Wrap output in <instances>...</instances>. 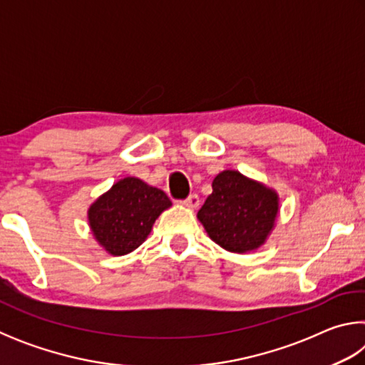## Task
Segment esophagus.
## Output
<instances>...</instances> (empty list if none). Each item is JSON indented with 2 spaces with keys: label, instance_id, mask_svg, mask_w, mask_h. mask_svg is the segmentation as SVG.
<instances>
[{
  "label": "esophagus",
  "instance_id": "34e87169",
  "mask_svg": "<svg viewBox=\"0 0 365 365\" xmlns=\"http://www.w3.org/2000/svg\"><path fill=\"white\" fill-rule=\"evenodd\" d=\"M183 205L187 206V207H191V209H196L197 206H200V196H197L196 193H193V195H190L187 200L183 201Z\"/></svg>",
  "mask_w": 365,
  "mask_h": 365
}]
</instances>
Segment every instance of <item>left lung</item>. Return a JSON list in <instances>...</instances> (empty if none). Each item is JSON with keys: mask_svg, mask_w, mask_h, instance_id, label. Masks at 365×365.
Instances as JSON below:
<instances>
[{"mask_svg": "<svg viewBox=\"0 0 365 365\" xmlns=\"http://www.w3.org/2000/svg\"><path fill=\"white\" fill-rule=\"evenodd\" d=\"M277 214V191L238 170H224L214 178L212 193L197 211V219L212 242L243 255L265 243Z\"/></svg>", "mask_w": 365, "mask_h": 365, "instance_id": "1", "label": "left lung"}]
</instances>
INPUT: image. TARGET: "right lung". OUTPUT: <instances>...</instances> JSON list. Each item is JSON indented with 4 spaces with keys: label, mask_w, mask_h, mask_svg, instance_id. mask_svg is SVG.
<instances>
[{
    "label": "right lung",
    "mask_w": 365,
    "mask_h": 365,
    "mask_svg": "<svg viewBox=\"0 0 365 365\" xmlns=\"http://www.w3.org/2000/svg\"><path fill=\"white\" fill-rule=\"evenodd\" d=\"M170 206L163 190L127 177L90 206V228L109 255L123 256L145 242L160 212Z\"/></svg>",
    "instance_id": "1"
}]
</instances>
